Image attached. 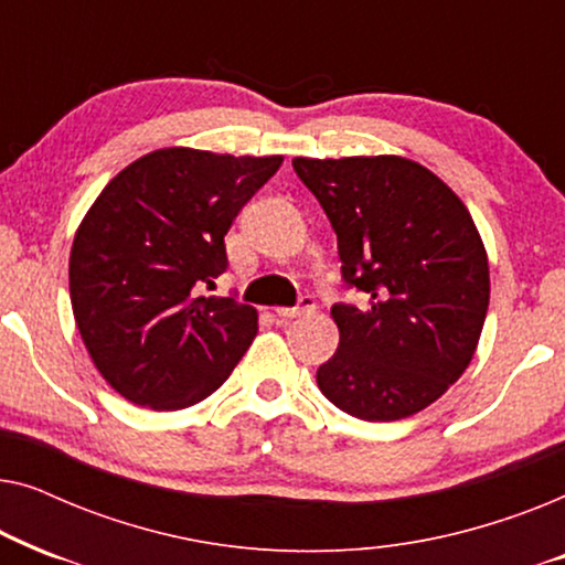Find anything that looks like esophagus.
I'll return each mask as SVG.
<instances>
[{
	"label": "esophagus",
	"mask_w": 565,
	"mask_h": 565,
	"mask_svg": "<svg viewBox=\"0 0 565 565\" xmlns=\"http://www.w3.org/2000/svg\"><path fill=\"white\" fill-rule=\"evenodd\" d=\"M316 308V303H313V298H308V296H303L300 298V303L298 306H280V308H275V316H280V319H298V316H306V313H311Z\"/></svg>",
	"instance_id": "1"
}]
</instances>
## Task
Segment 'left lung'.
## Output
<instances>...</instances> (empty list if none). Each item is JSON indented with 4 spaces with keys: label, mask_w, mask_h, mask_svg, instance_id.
Masks as SVG:
<instances>
[{
    "label": "left lung",
    "mask_w": 565,
    "mask_h": 565,
    "mask_svg": "<svg viewBox=\"0 0 565 565\" xmlns=\"http://www.w3.org/2000/svg\"><path fill=\"white\" fill-rule=\"evenodd\" d=\"M292 169L337 231L344 282L367 296L331 308L339 347L316 383L358 419H406L473 360L491 292L481 234L419 161L296 157Z\"/></svg>",
    "instance_id": "8db88e82"
}]
</instances>
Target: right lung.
<instances>
[{
    "label": "right lung",
    "instance_id": "1",
    "mask_svg": "<svg viewBox=\"0 0 565 565\" xmlns=\"http://www.w3.org/2000/svg\"><path fill=\"white\" fill-rule=\"evenodd\" d=\"M282 157L159 149L113 177L68 257L74 321L130 404L177 412L218 391L257 337V311L200 296L226 273L231 223Z\"/></svg>",
    "mask_w": 565,
    "mask_h": 565
}]
</instances>
